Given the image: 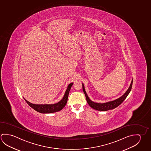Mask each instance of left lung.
<instances>
[{
  "instance_id": "8db88e82",
  "label": "left lung",
  "mask_w": 151,
  "mask_h": 151,
  "mask_svg": "<svg viewBox=\"0 0 151 151\" xmlns=\"http://www.w3.org/2000/svg\"><path fill=\"white\" fill-rule=\"evenodd\" d=\"M132 84H133V80L132 81L131 85L129 87V89H127V91H126V93L124 94L122 96L119 97V99H116V100H114L113 101H109V102L105 103H102V104L101 103H94L89 99V97L87 96L86 93L85 91L83 84V90L84 94H85V95L86 97L87 101L91 108H93L94 109H96V110H98V111H106L107 110L113 109L116 108L117 107L119 106L120 104H121L124 101L125 99L127 96V95H129V92L131 91L132 87Z\"/></svg>"
}]
</instances>
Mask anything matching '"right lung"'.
Wrapping results in <instances>:
<instances>
[{"label": "right lung", "mask_w": 151, "mask_h": 151, "mask_svg": "<svg viewBox=\"0 0 151 151\" xmlns=\"http://www.w3.org/2000/svg\"><path fill=\"white\" fill-rule=\"evenodd\" d=\"M73 83H70L68 85L67 87V89L65 91L64 96L63 97V99L59 101L58 103H57L56 104H48V105H36V104H33L32 103H30V102L27 101L26 99H25V101L32 108L35 109V111H38L41 113H55L57 111H60L63 109L66 104L67 103V99H68V94H69L70 89L72 87Z\"/></svg>", "instance_id": "right-lung-1"}]
</instances>
